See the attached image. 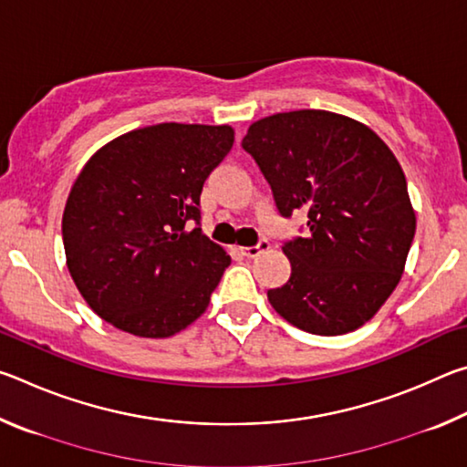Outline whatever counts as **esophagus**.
Listing matches in <instances>:
<instances>
[{
    "mask_svg": "<svg viewBox=\"0 0 467 467\" xmlns=\"http://www.w3.org/2000/svg\"><path fill=\"white\" fill-rule=\"evenodd\" d=\"M267 249H270V241L262 239L257 244H253V247H243L241 253H243L244 257H257L259 253H264V251H267Z\"/></svg>",
    "mask_w": 467,
    "mask_h": 467,
    "instance_id": "1",
    "label": "esophagus"
}]
</instances>
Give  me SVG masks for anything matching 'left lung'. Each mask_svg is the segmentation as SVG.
<instances>
[{
  "label": "left lung",
  "instance_id": "8db88e82",
  "mask_svg": "<svg viewBox=\"0 0 467 467\" xmlns=\"http://www.w3.org/2000/svg\"><path fill=\"white\" fill-rule=\"evenodd\" d=\"M284 218L306 212L305 236L284 243L290 278L267 300L315 336L358 329L404 274L416 233L404 171L367 125L329 110L255 121L243 138Z\"/></svg>",
  "mask_w": 467,
  "mask_h": 467
}]
</instances>
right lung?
<instances>
[{
    "instance_id": "obj_1",
    "label": "right lung",
    "mask_w": 467,
    "mask_h": 467,
    "mask_svg": "<svg viewBox=\"0 0 467 467\" xmlns=\"http://www.w3.org/2000/svg\"><path fill=\"white\" fill-rule=\"evenodd\" d=\"M233 141L228 125L158 123L86 162L61 233L67 270L100 319L169 337L208 309L231 255L202 233L200 195Z\"/></svg>"
}]
</instances>
